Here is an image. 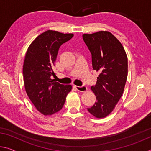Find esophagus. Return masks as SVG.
Masks as SVG:
<instances>
[{"mask_svg":"<svg viewBox=\"0 0 151 151\" xmlns=\"http://www.w3.org/2000/svg\"><path fill=\"white\" fill-rule=\"evenodd\" d=\"M76 89L79 92H85L87 91V87L86 86H82V87H79V86H75Z\"/></svg>","mask_w":151,"mask_h":151,"instance_id":"1","label":"esophagus"}]
</instances>
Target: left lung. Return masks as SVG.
<instances>
[{
    "label": "left lung",
    "mask_w": 151,
    "mask_h": 151,
    "mask_svg": "<svg viewBox=\"0 0 151 151\" xmlns=\"http://www.w3.org/2000/svg\"><path fill=\"white\" fill-rule=\"evenodd\" d=\"M91 54L93 70L99 72L91 90L97 101L88 111L97 118H104L114 109L123 94L128 76V58L123 45L107 31L83 35Z\"/></svg>",
    "instance_id": "1"
}]
</instances>
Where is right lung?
<instances>
[{
	"label": "right lung",
	"instance_id": "1",
	"mask_svg": "<svg viewBox=\"0 0 151 151\" xmlns=\"http://www.w3.org/2000/svg\"><path fill=\"white\" fill-rule=\"evenodd\" d=\"M73 33L47 30L35 38L26 52L23 66L26 93L38 111L50 116L62 109L70 85L52 79L54 63L60 45L73 37Z\"/></svg>",
	"mask_w": 151,
	"mask_h": 151
}]
</instances>
